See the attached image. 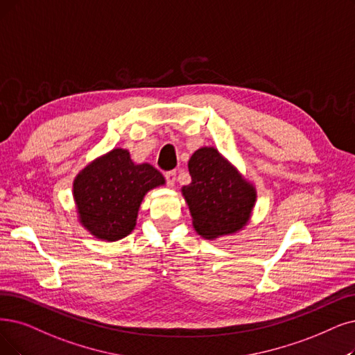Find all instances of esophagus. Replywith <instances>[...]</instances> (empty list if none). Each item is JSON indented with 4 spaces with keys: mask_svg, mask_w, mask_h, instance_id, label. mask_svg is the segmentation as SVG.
<instances>
[{
    "mask_svg": "<svg viewBox=\"0 0 355 355\" xmlns=\"http://www.w3.org/2000/svg\"><path fill=\"white\" fill-rule=\"evenodd\" d=\"M164 178H166V183L167 187H175V182H176V170H168V172L164 173Z\"/></svg>",
    "mask_w": 355,
    "mask_h": 355,
    "instance_id": "1",
    "label": "esophagus"
}]
</instances>
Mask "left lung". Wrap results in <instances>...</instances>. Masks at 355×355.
<instances>
[{
    "label": "left lung",
    "instance_id": "left-lung-1",
    "mask_svg": "<svg viewBox=\"0 0 355 355\" xmlns=\"http://www.w3.org/2000/svg\"><path fill=\"white\" fill-rule=\"evenodd\" d=\"M192 182L182 193L195 230L205 239L230 234L248 223L257 193L212 147L195 151L189 160Z\"/></svg>",
    "mask_w": 355,
    "mask_h": 355
}]
</instances>
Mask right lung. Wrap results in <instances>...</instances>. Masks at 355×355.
I'll return each mask as SVG.
<instances>
[{
	"instance_id": "add662e5",
	"label": "right lung",
	"mask_w": 355,
	"mask_h": 355,
	"mask_svg": "<svg viewBox=\"0 0 355 355\" xmlns=\"http://www.w3.org/2000/svg\"><path fill=\"white\" fill-rule=\"evenodd\" d=\"M159 185H164V178L157 168L134 164L126 150H112L74 180L80 220L96 237L119 240L134 230L147 191Z\"/></svg>"
}]
</instances>
